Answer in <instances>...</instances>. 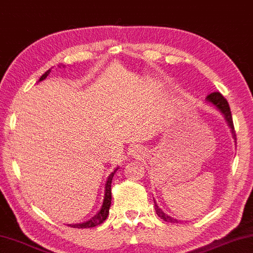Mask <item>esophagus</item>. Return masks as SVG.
I'll list each match as a JSON object with an SVG mask.
<instances>
[{"label": "esophagus", "instance_id": "34e87169", "mask_svg": "<svg viewBox=\"0 0 253 253\" xmlns=\"http://www.w3.org/2000/svg\"><path fill=\"white\" fill-rule=\"evenodd\" d=\"M134 154H139V150H134Z\"/></svg>", "mask_w": 253, "mask_h": 253}]
</instances>
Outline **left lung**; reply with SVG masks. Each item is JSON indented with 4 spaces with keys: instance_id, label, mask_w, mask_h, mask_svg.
I'll return each mask as SVG.
<instances>
[{
    "instance_id": "left-lung-1",
    "label": "left lung",
    "mask_w": 253,
    "mask_h": 253,
    "mask_svg": "<svg viewBox=\"0 0 253 253\" xmlns=\"http://www.w3.org/2000/svg\"><path fill=\"white\" fill-rule=\"evenodd\" d=\"M206 100H207L208 103L213 104V105H214L215 107H216V109H217L218 111H220V112H221L222 114H223L224 118H225V120H227V123H228V125H229V127H230V128H231L232 137H234V139L236 140V133H235L234 123H232L231 111H230V107H229V104H228V102H227V99H225L224 97L222 96L220 92H211V93H210V95L207 96ZM154 203H155V211H156V214H157L158 216H160L161 218H163V220L167 221V222H170V223H174V222H176V223H177V222H179L178 220H176V218L171 217V216H169V215H168V214L164 213V211H162L161 208L157 206L156 201L154 200Z\"/></svg>"
}]
</instances>
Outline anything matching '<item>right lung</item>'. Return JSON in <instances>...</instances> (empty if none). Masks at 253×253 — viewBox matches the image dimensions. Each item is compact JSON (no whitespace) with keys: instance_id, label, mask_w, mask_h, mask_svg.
Masks as SVG:
<instances>
[{"instance_id":"right-lung-1","label":"right lung","mask_w":253,"mask_h":253,"mask_svg":"<svg viewBox=\"0 0 253 253\" xmlns=\"http://www.w3.org/2000/svg\"><path fill=\"white\" fill-rule=\"evenodd\" d=\"M50 73V69L47 70V72L43 74V75L40 77L39 81H42L45 80L47 76H48V74ZM118 168L116 170L113 171L112 173L110 174L109 178H107L106 180V184H105V194H104V200H103V205L102 207H100V210L98 213H97L95 216L90 218L89 221L86 222H83V223H77V224H69L70 227H74V228H92V227H96V225H98L100 223H103L104 221L106 220L107 215H109V211H110V207H111V199H112V195H111V184H112V178L114 176V173L117 172Z\"/></svg>"}]
</instances>
